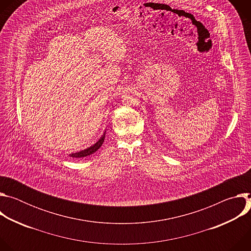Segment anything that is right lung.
Here are the masks:
<instances>
[{
    "instance_id": "right-lung-1",
    "label": "right lung",
    "mask_w": 251,
    "mask_h": 251,
    "mask_svg": "<svg viewBox=\"0 0 251 251\" xmlns=\"http://www.w3.org/2000/svg\"><path fill=\"white\" fill-rule=\"evenodd\" d=\"M104 138H105V132H104V134L102 135V137L95 143L94 145H92L91 147H89V148H87V149H85V150H82V151H80V152H76V153L70 154L69 156L73 157V158H84V157H87V156H89V155L95 153V152L102 146L103 142H104Z\"/></svg>"
}]
</instances>
